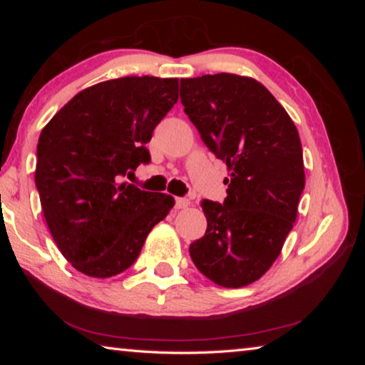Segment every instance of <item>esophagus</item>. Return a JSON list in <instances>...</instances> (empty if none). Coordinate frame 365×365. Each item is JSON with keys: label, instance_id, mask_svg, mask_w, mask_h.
I'll use <instances>...</instances> for the list:
<instances>
[{"label": "esophagus", "instance_id": "esophagus-1", "mask_svg": "<svg viewBox=\"0 0 365 365\" xmlns=\"http://www.w3.org/2000/svg\"><path fill=\"white\" fill-rule=\"evenodd\" d=\"M190 206V201L187 197H175V209H185Z\"/></svg>", "mask_w": 365, "mask_h": 365}]
</instances>
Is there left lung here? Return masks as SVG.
Here are the masks:
<instances>
[{
	"label": "left lung",
	"mask_w": 365,
	"mask_h": 365,
	"mask_svg": "<svg viewBox=\"0 0 365 365\" xmlns=\"http://www.w3.org/2000/svg\"><path fill=\"white\" fill-rule=\"evenodd\" d=\"M180 101L230 170L224 202H201L207 228L191 261L220 287H246L270 269L296 220L306 182L298 130L264 85L235 73L182 78Z\"/></svg>",
	"instance_id": "left-lung-1"
}]
</instances>
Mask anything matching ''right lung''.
<instances>
[{
	"label": "right lung",
	"instance_id": "1",
	"mask_svg": "<svg viewBox=\"0 0 365 365\" xmlns=\"http://www.w3.org/2000/svg\"><path fill=\"white\" fill-rule=\"evenodd\" d=\"M178 100V80L122 77L85 88L43 128L35 185L59 251L106 279L137 261L174 197L122 183L151 160L146 143Z\"/></svg>",
	"mask_w": 365,
	"mask_h": 365
}]
</instances>
